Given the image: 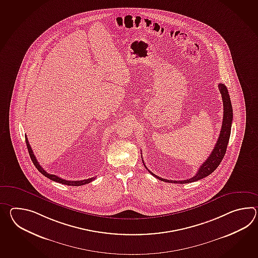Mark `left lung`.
<instances>
[{
	"mask_svg": "<svg viewBox=\"0 0 258 258\" xmlns=\"http://www.w3.org/2000/svg\"><path fill=\"white\" fill-rule=\"evenodd\" d=\"M218 89H219V92L221 93L222 101H223V121H222V126H221V131H220L218 142L216 143L211 155L208 156V158L206 159V162H204V164L199 167L198 172L195 174V177L189 178V179H185V180H169V179H166V178H160V177L156 176L153 172L150 171L149 169L145 166L144 162H143V165L146 167V169L154 177L159 178L160 180L165 181V182L179 184L189 183V182H194V181H197L199 179L206 178L218 168V166H219L220 162L223 159L224 155H225L226 151H227V146H228L229 137H230L231 123H232V118H233L232 106H231V102H230V98H229V92H228L227 87L225 86L222 83H219Z\"/></svg>",
	"mask_w": 258,
	"mask_h": 258,
	"instance_id": "8db88e82",
	"label": "left lung"
}]
</instances>
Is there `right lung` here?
<instances>
[{"instance_id": "right-lung-1", "label": "right lung", "mask_w": 258, "mask_h": 258, "mask_svg": "<svg viewBox=\"0 0 258 258\" xmlns=\"http://www.w3.org/2000/svg\"><path fill=\"white\" fill-rule=\"evenodd\" d=\"M25 138H26V143H27V147H28V150H29V155H30L31 160L33 162L35 166L37 167V169H38L42 175H44L45 177H47V178L52 179L53 181H56V182H59V183L64 184V185H69V186H81V185H84V184L90 183V182H92V180H94V179L96 178H87V179H82V180H66V179H63L62 178H59L56 175H52V174L47 173V172L41 167V166L39 164V162L36 159L34 154H33V151H32L30 145H29L27 135L25 136Z\"/></svg>"}]
</instances>
